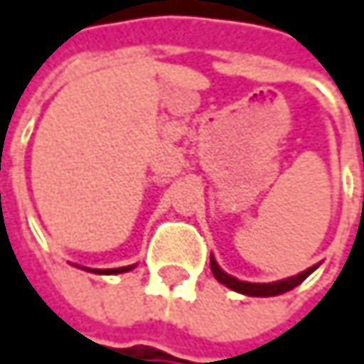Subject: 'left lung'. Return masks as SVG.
Masks as SVG:
<instances>
[{
	"instance_id": "8db88e82",
	"label": "left lung",
	"mask_w": 364,
	"mask_h": 364,
	"mask_svg": "<svg viewBox=\"0 0 364 364\" xmlns=\"http://www.w3.org/2000/svg\"><path fill=\"white\" fill-rule=\"evenodd\" d=\"M210 269H213V273H215L216 281H220L223 285L231 287L233 291H240V294H246V296H262V298H264V296H279V294H285V291L294 289L296 285H300L302 281L306 279L316 267L306 269L304 273H300V275H296V277L275 281V283H248V281L235 279V277L227 275L225 271H220V267L216 264V260L213 256H210Z\"/></svg>"
}]
</instances>
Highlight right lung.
<instances>
[{
	"label": "right lung",
	"mask_w": 364,
	"mask_h": 364,
	"mask_svg": "<svg viewBox=\"0 0 364 364\" xmlns=\"http://www.w3.org/2000/svg\"><path fill=\"white\" fill-rule=\"evenodd\" d=\"M133 267H120V269H91L93 273H100V275H116V273H127L131 271Z\"/></svg>",
	"instance_id": "obj_1"
}]
</instances>
